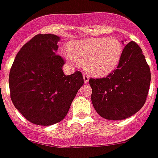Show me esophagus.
<instances>
[{"mask_svg":"<svg viewBox=\"0 0 158 158\" xmlns=\"http://www.w3.org/2000/svg\"><path fill=\"white\" fill-rule=\"evenodd\" d=\"M83 77H84V81H85V84L88 83V81H89V77H88L87 74H84Z\"/></svg>","mask_w":158,"mask_h":158,"instance_id":"esophagus-1","label":"esophagus"}]
</instances>
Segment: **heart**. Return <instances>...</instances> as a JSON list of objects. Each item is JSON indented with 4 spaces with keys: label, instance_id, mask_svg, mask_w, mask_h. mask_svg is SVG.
Segmentation results:
<instances>
[{
    "label": "heart",
    "instance_id": "1",
    "mask_svg": "<svg viewBox=\"0 0 158 158\" xmlns=\"http://www.w3.org/2000/svg\"><path fill=\"white\" fill-rule=\"evenodd\" d=\"M123 46L117 38H91L71 42L64 57L70 63L85 64V70L94 77H105L115 70L121 61Z\"/></svg>",
    "mask_w": 158,
    "mask_h": 158
}]
</instances>
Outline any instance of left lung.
Instances as JSON below:
<instances>
[{"instance_id": "left-lung-1", "label": "left lung", "mask_w": 158, "mask_h": 158, "mask_svg": "<svg viewBox=\"0 0 158 158\" xmlns=\"http://www.w3.org/2000/svg\"><path fill=\"white\" fill-rule=\"evenodd\" d=\"M151 79L142 49L135 42H130L123 49L116 70L106 77L90 78L94 109L106 119L122 120L132 116L145 104Z\"/></svg>"}]
</instances>
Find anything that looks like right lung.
Returning a JSON list of instances; mask_svg holds the SVG:
<instances>
[{"instance_id": "1", "label": "right lung", "mask_w": 158, "mask_h": 158, "mask_svg": "<svg viewBox=\"0 0 158 158\" xmlns=\"http://www.w3.org/2000/svg\"><path fill=\"white\" fill-rule=\"evenodd\" d=\"M59 36L39 34L25 43L9 74L10 95L15 107L35 125L50 126L64 119L78 90L82 73L67 76L64 60L56 54Z\"/></svg>"}]
</instances>
